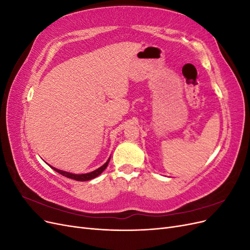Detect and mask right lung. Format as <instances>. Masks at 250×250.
<instances>
[{"instance_id": "obj_1", "label": "right lung", "mask_w": 250, "mask_h": 250, "mask_svg": "<svg viewBox=\"0 0 250 250\" xmlns=\"http://www.w3.org/2000/svg\"><path fill=\"white\" fill-rule=\"evenodd\" d=\"M110 161V157L108 158V161L105 163L103 166H101L100 168H98L97 170L93 171V172H89V173H85V174H73V173H70V172H65V171H62V170H58L54 167H52V166H50V167L52 169H54L56 172H58L59 174H62V176H65L67 178H72V179H75V180H78V181H86V180H90L93 179L97 176H99L100 174L106 169V167L108 166V163Z\"/></svg>"}]
</instances>
